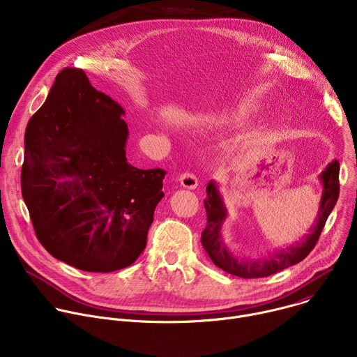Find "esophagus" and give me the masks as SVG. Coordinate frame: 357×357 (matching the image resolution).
<instances>
[{"mask_svg":"<svg viewBox=\"0 0 357 357\" xmlns=\"http://www.w3.org/2000/svg\"><path fill=\"white\" fill-rule=\"evenodd\" d=\"M179 182L186 189H196L197 186V178L192 172H183L179 175Z\"/></svg>","mask_w":357,"mask_h":357,"instance_id":"34e87169","label":"esophagus"}]
</instances>
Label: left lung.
I'll return each mask as SVG.
<instances>
[{
  "label": "left lung",
  "mask_w": 357,
  "mask_h": 357,
  "mask_svg": "<svg viewBox=\"0 0 357 357\" xmlns=\"http://www.w3.org/2000/svg\"><path fill=\"white\" fill-rule=\"evenodd\" d=\"M319 179L324 185V190L318 211L317 225L311 229V233L305 236L301 243L273 251L267 257L250 259L241 261H238L233 256L231 251L223 241L222 226L223 222L226 220L227 211L219 193L218 185L213 181H211L206 186L208 197L203 202L205 203L208 223L205 230L202 231L200 241L213 264L222 268L223 271L240 278H264L302 261L314 250L324 230L326 219L337 202L339 162L336 160L332 161L321 174Z\"/></svg>",
  "instance_id": "left-lung-1"
}]
</instances>
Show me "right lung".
<instances>
[{"label": "right lung", "mask_w": 357, "mask_h": 357, "mask_svg": "<svg viewBox=\"0 0 357 357\" xmlns=\"http://www.w3.org/2000/svg\"><path fill=\"white\" fill-rule=\"evenodd\" d=\"M123 107L65 68L25 131L21 189L39 243L75 268L112 273L146 245L165 171L127 162Z\"/></svg>", "instance_id": "1"}]
</instances>
